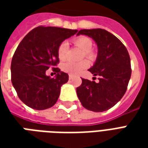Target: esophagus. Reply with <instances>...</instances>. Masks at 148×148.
I'll use <instances>...</instances> for the list:
<instances>
[{"label":"esophagus","mask_w":148,"mask_h":148,"mask_svg":"<svg viewBox=\"0 0 148 148\" xmlns=\"http://www.w3.org/2000/svg\"><path fill=\"white\" fill-rule=\"evenodd\" d=\"M73 77H74V76H73L72 74H69V79H70V80L73 79Z\"/></svg>","instance_id":"obj_1"}]
</instances>
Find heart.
Returning <instances> with one entry per match:
<instances>
[{"instance_id": "obj_1", "label": "heart", "mask_w": 148, "mask_h": 148, "mask_svg": "<svg viewBox=\"0 0 148 148\" xmlns=\"http://www.w3.org/2000/svg\"><path fill=\"white\" fill-rule=\"evenodd\" d=\"M74 43L75 45L79 47L81 49H82L85 53V55L86 56H90L91 52H90V48L92 47V41L90 38L86 36H80L77 37L74 39ZM68 50V42L66 41H63L61 42V44L59 45L58 48V56L59 59L63 60L66 57V52ZM89 62L86 60L80 62H73V61H67L64 62L62 68L65 72H66L68 74L75 75L81 73L83 71L84 69L88 67Z\"/></svg>"}]
</instances>
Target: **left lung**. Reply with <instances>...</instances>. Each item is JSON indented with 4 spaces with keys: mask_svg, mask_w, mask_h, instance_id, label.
I'll return each mask as SVG.
<instances>
[{
    "mask_svg": "<svg viewBox=\"0 0 148 148\" xmlns=\"http://www.w3.org/2000/svg\"><path fill=\"white\" fill-rule=\"evenodd\" d=\"M85 35L94 40L97 56L89 69L99 82L82 78L77 95L84 108L93 112L108 110L121 101L127 90L132 74L130 57L124 45L105 29H82L77 36Z\"/></svg>",
    "mask_w": 148,
    "mask_h": 148,
    "instance_id": "8db88e82",
    "label": "left lung"
}]
</instances>
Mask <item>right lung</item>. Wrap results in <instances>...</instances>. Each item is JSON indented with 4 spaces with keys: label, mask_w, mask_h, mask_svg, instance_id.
Segmentation results:
<instances>
[{
    "label": "right lung",
    "mask_w": 148,
    "mask_h": 148,
    "mask_svg": "<svg viewBox=\"0 0 148 148\" xmlns=\"http://www.w3.org/2000/svg\"><path fill=\"white\" fill-rule=\"evenodd\" d=\"M77 32L57 27H37L20 42L12 59V83L26 106L43 110L58 101L62 86L67 82L69 76L58 68H53L57 74L51 78L46 71L59 62L58 48L61 42Z\"/></svg>",
    "instance_id": "add662e5"
}]
</instances>
